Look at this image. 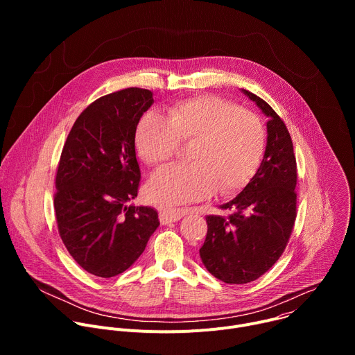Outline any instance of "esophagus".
<instances>
[{"label": "esophagus", "mask_w": 355, "mask_h": 355, "mask_svg": "<svg viewBox=\"0 0 355 355\" xmlns=\"http://www.w3.org/2000/svg\"><path fill=\"white\" fill-rule=\"evenodd\" d=\"M187 214H188V211L180 209V208H177V209H175V208H173V209H162L160 214H159V218H160V222H162L163 225H167V223L180 220V219L184 218Z\"/></svg>", "instance_id": "1"}]
</instances>
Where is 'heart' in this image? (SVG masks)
<instances>
[{"label":"heart","mask_w":355,"mask_h":355,"mask_svg":"<svg viewBox=\"0 0 355 355\" xmlns=\"http://www.w3.org/2000/svg\"><path fill=\"white\" fill-rule=\"evenodd\" d=\"M191 143V164H173L157 171L147 195L160 207L199 200L216 191L229 196L257 174L267 148L263 119L219 96L199 95L178 101L166 116L148 111L135 130V147L148 166L171 160L180 144Z\"/></svg>","instance_id":"obj_1"}]
</instances>
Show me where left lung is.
<instances>
[{"instance_id": "obj_1", "label": "left lung", "mask_w": 355, "mask_h": 355, "mask_svg": "<svg viewBox=\"0 0 355 355\" xmlns=\"http://www.w3.org/2000/svg\"><path fill=\"white\" fill-rule=\"evenodd\" d=\"M270 118L267 148L257 174L220 208L207 216L208 233L199 256L207 270L226 284H247L266 274L282 256L296 219V159L291 135L264 99L247 89Z\"/></svg>"}]
</instances>
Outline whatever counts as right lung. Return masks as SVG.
Returning a JSON list of instances; mask_svg holds the SVG:
<instances>
[{"mask_svg":"<svg viewBox=\"0 0 355 355\" xmlns=\"http://www.w3.org/2000/svg\"><path fill=\"white\" fill-rule=\"evenodd\" d=\"M153 103L151 91L137 87L95 99L62 150L55 193L59 234L74 261L101 278L126 271L160 225L156 209L128 205L140 182L135 130Z\"/></svg>","mask_w":355,"mask_h":355,"instance_id":"add662e5","label":"right lung"}]
</instances>
